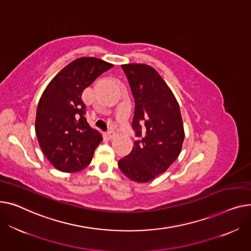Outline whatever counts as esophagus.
Segmentation results:
<instances>
[{
  "instance_id": "esophagus-1",
  "label": "esophagus",
  "mask_w": 251,
  "mask_h": 251,
  "mask_svg": "<svg viewBox=\"0 0 251 251\" xmlns=\"http://www.w3.org/2000/svg\"><path fill=\"white\" fill-rule=\"evenodd\" d=\"M107 139H109V140H111V139H113L114 137H115V132L114 131H108V132H106V134L104 135Z\"/></svg>"
}]
</instances>
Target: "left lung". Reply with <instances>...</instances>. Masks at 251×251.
<instances>
[{
    "label": "left lung",
    "mask_w": 251,
    "mask_h": 251,
    "mask_svg": "<svg viewBox=\"0 0 251 251\" xmlns=\"http://www.w3.org/2000/svg\"><path fill=\"white\" fill-rule=\"evenodd\" d=\"M135 98L132 128L139 138L119 161L132 181L145 183L164 173L178 158L184 128L177 100L160 74L145 64L122 65Z\"/></svg>",
    "instance_id": "8db88e82"
}]
</instances>
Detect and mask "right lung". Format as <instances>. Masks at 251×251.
<instances>
[{
  "label": "right lung",
  "instance_id": "right-lung-1",
  "mask_svg": "<svg viewBox=\"0 0 251 251\" xmlns=\"http://www.w3.org/2000/svg\"><path fill=\"white\" fill-rule=\"evenodd\" d=\"M112 67L97 57H79L58 72L43 91L35 134L41 151L55 169L73 173L90 164L102 137L84 117L82 93Z\"/></svg>",
  "mask_w": 251,
  "mask_h": 251
}]
</instances>
